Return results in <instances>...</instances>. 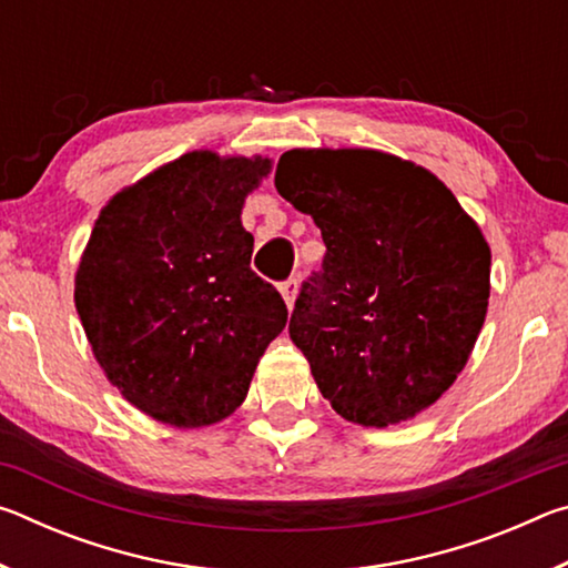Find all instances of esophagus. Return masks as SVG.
Here are the masks:
<instances>
[{"label":"esophagus","mask_w":568,"mask_h":568,"mask_svg":"<svg viewBox=\"0 0 568 568\" xmlns=\"http://www.w3.org/2000/svg\"><path fill=\"white\" fill-rule=\"evenodd\" d=\"M281 295H283L285 305L291 307V311H293V305H295V295H297V281H295V277H287V281H283V283H281Z\"/></svg>","instance_id":"obj_1"}]
</instances>
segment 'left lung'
<instances>
[{
  "label": "left lung",
  "mask_w": 568,
  "mask_h": 568,
  "mask_svg": "<svg viewBox=\"0 0 568 568\" xmlns=\"http://www.w3.org/2000/svg\"><path fill=\"white\" fill-rule=\"evenodd\" d=\"M275 187L321 227L291 338L345 420L386 428L454 386L486 321L491 250L444 182L378 150H287Z\"/></svg>",
  "instance_id": "obj_1"
}]
</instances>
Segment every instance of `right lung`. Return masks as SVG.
Returning <instances> with one entry per match:
<instances>
[{"label": "right lung", "instance_id": "obj_1", "mask_svg": "<svg viewBox=\"0 0 568 568\" xmlns=\"http://www.w3.org/2000/svg\"><path fill=\"white\" fill-rule=\"evenodd\" d=\"M263 158L190 152L114 195L74 277V305L104 376L178 428L230 416L287 323L281 293L250 267L245 195Z\"/></svg>", "mask_w": 568, "mask_h": 568}]
</instances>
